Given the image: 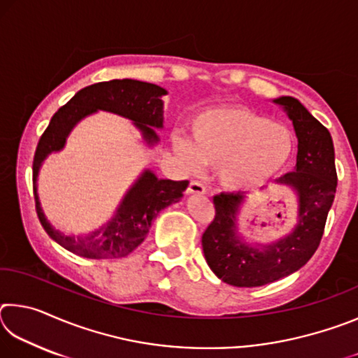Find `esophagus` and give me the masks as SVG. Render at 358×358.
<instances>
[{
    "mask_svg": "<svg viewBox=\"0 0 358 358\" xmlns=\"http://www.w3.org/2000/svg\"><path fill=\"white\" fill-rule=\"evenodd\" d=\"M187 194H196V196H202V194H205V186L201 183V181H196L192 180L189 186H187Z\"/></svg>",
    "mask_w": 358,
    "mask_h": 358,
    "instance_id": "34e87169",
    "label": "esophagus"
}]
</instances>
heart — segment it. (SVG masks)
<instances>
[{"instance_id":"heart-1","label":"heart","mask_w":358,"mask_h":358,"mask_svg":"<svg viewBox=\"0 0 358 358\" xmlns=\"http://www.w3.org/2000/svg\"><path fill=\"white\" fill-rule=\"evenodd\" d=\"M175 148L187 166H220V181L229 191H248L265 185L287 166L295 138L286 124L241 106L202 110L191 123V143Z\"/></svg>"}]
</instances>
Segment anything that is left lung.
<instances>
[{
	"label": "left lung",
	"instance_id": "obj_1",
	"mask_svg": "<svg viewBox=\"0 0 358 358\" xmlns=\"http://www.w3.org/2000/svg\"><path fill=\"white\" fill-rule=\"evenodd\" d=\"M273 104L286 112L299 141L294 172L276 180L295 194L296 222L281 238L252 243L238 227L245 194L215 196V220L202 235L203 256L211 271L235 287L265 286L300 270L317 250L336 192L335 148L329 129L292 96L276 98Z\"/></svg>",
	"mask_w": 358,
	"mask_h": 358
}]
</instances>
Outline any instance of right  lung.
<instances>
[{
    "label": "right lung",
    "mask_w": 358,
    "mask_h": 358,
    "mask_svg": "<svg viewBox=\"0 0 358 358\" xmlns=\"http://www.w3.org/2000/svg\"><path fill=\"white\" fill-rule=\"evenodd\" d=\"M167 90L155 83L132 78L110 80L90 85L78 92L68 104L53 115L50 124L39 138L33 161V189L36 211L48 237L64 250L87 259H120L126 257L147 238L151 224L169 205L180 202L187 187V181L157 178L150 169L138 178L121 199L113 216L99 229L90 234L69 235L58 230L47 220L41 207L38 194L39 171L48 155L62 151L72 129L83 118L96 112H110L132 121L148 147L159 143L156 129H164V101Z\"/></svg>",
    "instance_id": "obj_1"
}]
</instances>
